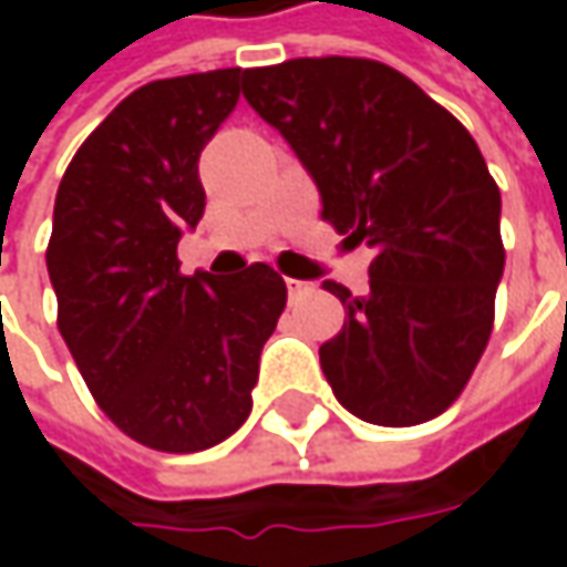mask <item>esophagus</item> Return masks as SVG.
<instances>
[{"instance_id":"obj_1","label":"esophagus","mask_w":567,"mask_h":567,"mask_svg":"<svg viewBox=\"0 0 567 567\" xmlns=\"http://www.w3.org/2000/svg\"><path fill=\"white\" fill-rule=\"evenodd\" d=\"M306 293H312V284L296 280V277H287V296H290V302H299Z\"/></svg>"}]
</instances>
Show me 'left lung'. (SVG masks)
<instances>
[{
    "mask_svg": "<svg viewBox=\"0 0 567 567\" xmlns=\"http://www.w3.org/2000/svg\"><path fill=\"white\" fill-rule=\"evenodd\" d=\"M243 97L309 169L321 217L375 251L343 302L321 372L353 416L416 425L445 413L492 334L505 271L502 195L470 132L391 65L350 55L243 72Z\"/></svg>",
    "mask_w": 567,
    "mask_h": 567,
    "instance_id": "obj_1",
    "label": "left lung"
}]
</instances>
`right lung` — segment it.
<instances>
[{"instance_id":"add662e5","label":"right lung","mask_w":567,"mask_h":567,"mask_svg":"<svg viewBox=\"0 0 567 567\" xmlns=\"http://www.w3.org/2000/svg\"><path fill=\"white\" fill-rule=\"evenodd\" d=\"M243 69L164 78L100 122L65 169L47 271L59 334L103 413L169 454L220 445L251 413L261 347L287 306L255 261L217 280L179 271L205 214L198 157L239 100Z\"/></svg>"}]
</instances>
